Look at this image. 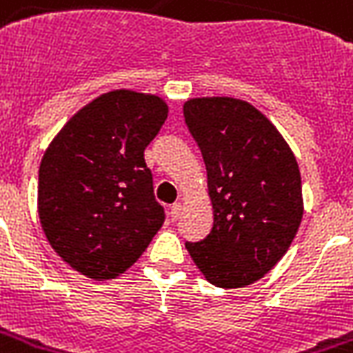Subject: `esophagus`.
Returning a JSON list of instances; mask_svg holds the SVG:
<instances>
[{"label":"esophagus","mask_w":353,"mask_h":353,"mask_svg":"<svg viewBox=\"0 0 353 353\" xmlns=\"http://www.w3.org/2000/svg\"><path fill=\"white\" fill-rule=\"evenodd\" d=\"M181 211H183V205H181V203H174V205H172V209H170L172 220H177V219H179V214H181Z\"/></svg>","instance_id":"esophagus-1"}]
</instances>
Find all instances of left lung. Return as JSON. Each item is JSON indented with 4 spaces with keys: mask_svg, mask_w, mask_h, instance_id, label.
Here are the masks:
<instances>
[{
    "mask_svg": "<svg viewBox=\"0 0 353 353\" xmlns=\"http://www.w3.org/2000/svg\"><path fill=\"white\" fill-rule=\"evenodd\" d=\"M201 150L212 230L185 242L209 283L241 289L287 254L303 216L302 176L283 134L244 99L212 96L183 105Z\"/></svg>",
    "mask_w": 353,
    "mask_h": 353,
    "instance_id": "obj_1",
    "label": "left lung"
}]
</instances>
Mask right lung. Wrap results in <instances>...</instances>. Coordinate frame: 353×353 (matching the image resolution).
Listing matches in <instances>:
<instances>
[{
  "label": "right lung",
  "mask_w": 353,
  "mask_h": 353,
  "mask_svg": "<svg viewBox=\"0 0 353 353\" xmlns=\"http://www.w3.org/2000/svg\"><path fill=\"white\" fill-rule=\"evenodd\" d=\"M166 117L163 98L118 88L79 109L50 142L39 170L40 224L75 272L118 278L161 230L165 211L144 150Z\"/></svg>",
  "instance_id": "add662e5"
}]
</instances>
